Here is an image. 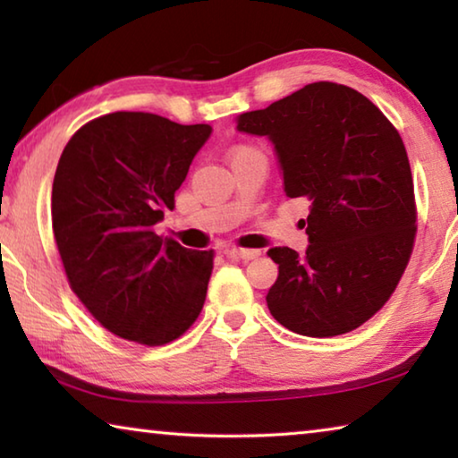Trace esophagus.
Segmentation results:
<instances>
[{"label":"esophagus","mask_w":458,"mask_h":458,"mask_svg":"<svg viewBox=\"0 0 458 458\" xmlns=\"http://www.w3.org/2000/svg\"><path fill=\"white\" fill-rule=\"evenodd\" d=\"M228 259H232V260H254V259H259L260 257V250H250V248H228L226 252Z\"/></svg>","instance_id":"34e87169"}]
</instances>
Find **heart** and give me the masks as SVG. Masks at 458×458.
I'll list each match as a JSON object with an SVG mask.
<instances>
[{
	"mask_svg": "<svg viewBox=\"0 0 458 458\" xmlns=\"http://www.w3.org/2000/svg\"><path fill=\"white\" fill-rule=\"evenodd\" d=\"M244 149H248V147H236V149H232L230 155H234V153H238V151H244Z\"/></svg>",
	"mask_w": 458,
	"mask_h": 458,
	"instance_id": "1",
	"label": "heart"
}]
</instances>
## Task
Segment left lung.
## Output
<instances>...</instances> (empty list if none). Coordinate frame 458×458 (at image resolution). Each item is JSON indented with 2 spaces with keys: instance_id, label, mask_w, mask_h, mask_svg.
Wrapping results in <instances>:
<instances>
[{
  "instance_id": "8db88e82",
  "label": "left lung",
  "mask_w": 458,
  "mask_h": 458,
  "mask_svg": "<svg viewBox=\"0 0 458 458\" xmlns=\"http://www.w3.org/2000/svg\"><path fill=\"white\" fill-rule=\"evenodd\" d=\"M236 129L267 137L289 198L311 201L305 254L275 246L270 315L299 335L333 337L376 315L404 275L416 234L406 147L361 92L307 84Z\"/></svg>"
}]
</instances>
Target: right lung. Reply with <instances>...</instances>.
Returning <instances> with one entry per match:
<instances>
[{
	"label": "right lung",
	"instance_id": "1",
	"mask_svg": "<svg viewBox=\"0 0 458 458\" xmlns=\"http://www.w3.org/2000/svg\"><path fill=\"white\" fill-rule=\"evenodd\" d=\"M210 125H180L151 113H111L87 123L60 155L52 228L68 283L114 335L164 345L183 335L204 307L212 250L161 240L153 226Z\"/></svg>",
	"mask_w": 458,
	"mask_h": 458
}]
</instances>
